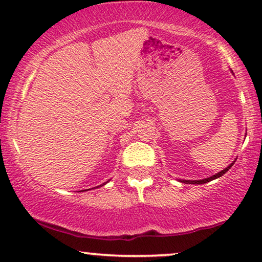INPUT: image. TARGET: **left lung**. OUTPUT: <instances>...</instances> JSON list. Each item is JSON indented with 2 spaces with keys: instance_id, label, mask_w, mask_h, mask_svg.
<instances>
[{
  "instance_id": "left-lung-1",
  "label": "left lung",
  "mask_w": 262,
  "mask_h": 262,
  "mask_svg": "<svg viewBox=\"0 0 262 262\" xmlns=\"http://www.w3.org/2000/svg\"><path fill=\"white\" fill-rule=\"evenodd\" d=\"M246 135H247V134H246ZM233 164H235V161H233L231 165L227 166L226 168H224L223 171L215 173V174L212 176V177H209V178L200 179V181H185V179H178V181L181 182V183H185V184H205V183H208V182H210V181H213V179H216V178H219V177H222L223 174H225V173H226L227 171H229V169H230L231 167H232Z\"/></svg>"
}]
</instances>
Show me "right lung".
<instances>
[{
    "label": "right lung",
    "mask_w": 262,
    "mask_h": 262,
    "mask_svg": "<svg viewBox=\"0 0 262 262\" xmlns=\"http://www.w3.org/2000/svg\"><path fill=\"white\" fill-rule=\"evenodd\" d=\"M107 183V182H106ZM106 183H103V184H102V185H104V184H106ZM102 185H100V186H102ZM97 188H98V186H97ZM88 190H89V189H88ZM81 191H86V190H81Z\"/></svg>",
    "instance_id": "add662e5"
}]
</instances>
